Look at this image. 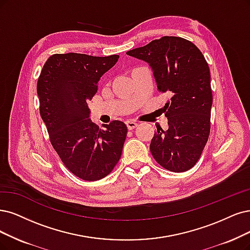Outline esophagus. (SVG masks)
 <instances>
[{"mask_svg":"<svg viewBox=\"0 0 250 250\" xmlns=\"http://www.w3.org/2000/svg\"><path fill=\"white\" fill-rule=\"evenodd\" d=\"M125 125H126V127H127V130H134L135 127H137V124L136 123H134V122H126L125 123Z\"/></svg>","mask_w":250,"mask_h":250,"instance_id":"34e87169","label":"esophagus"}]
</instances>
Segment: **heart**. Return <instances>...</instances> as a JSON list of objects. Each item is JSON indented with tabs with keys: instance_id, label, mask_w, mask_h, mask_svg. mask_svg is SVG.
<instances>
[{
	"instance_id": "1",
	"label": "heart",
	"mask_w": 250,
	"mask_h": 250,
	"mask_svg": "<svg viewBox=\"0 0 250 250\" xmlns=\"http://www.w3.org/2000/svg\"><path fill=\"white\" fill-rule=\"evenodd\" d=\"M134 70H135V69H134Z\"/></svg>"
}]
</instances>
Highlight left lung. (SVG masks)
Here are the masks:
<instances>
[{
  "label": "left lung",
  "mask_w": 250,
  "mask_h": 250,
  "mask_svg": "<svg viewBox=\"0 0 250 250\" xmlns=\"http://www.w3.org/2000/svg\"><path fill=\"white\" fill-rule=\"evenodd\" d=\"M148 62L161 92L169 128L158 127L150 151L163 168L186 172L197 164L210 134L212 90L210 70L197 46L180 37L165 36L126 52Z\"/></svg>",
  "instance_id": "left-lung-1"
}]
</instances>
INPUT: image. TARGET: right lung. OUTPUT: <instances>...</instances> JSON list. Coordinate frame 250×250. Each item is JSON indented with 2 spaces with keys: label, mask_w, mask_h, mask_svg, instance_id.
<instances>
[{
  "label": "right lung",
  "mask_w": 250,
  "mask_h": 250,
  "mask_svg": "<svg viewBox=\"0 0 250 250\" xmlns=\"http://www.w3.org/2000/svg\"><path fill=\"white\" fill-rule=\"evenodd\" d=\"M118 58L55 53L44 63L37 83L40 115L54 150L71 173L86 181L106 177L122 156L126 125L113 120L101 130L89 119L87 105L100 78Z\"/></svg>",
  "instance_id": "1"
}]
</instances>
